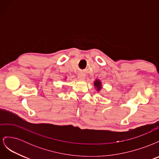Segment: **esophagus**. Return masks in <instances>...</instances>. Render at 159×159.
<instances>
[{"mask_svg": "<svg viewBox=\"0 0 159 159\" xmlns=\"http://www.w3.org/2000/svg\"><path fill=\"white\" fill-rule=\"evenodd\" d=\"M78 78L80 80H84L85 79V75H84L83 74H78Z\"/></svg>", "mask_w": 159, "mask_h": 159, "instance_id": "34e87169", "label": "esophagus"}]
</instances>
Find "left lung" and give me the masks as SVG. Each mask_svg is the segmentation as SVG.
<instances>
[{
  "label": "left lung",
  "mask_w": 159,
  "mask_h": 159,
  "mask_svg": "<svg viewBox=\"0 0 159 159\" xmlns=\"http://www.w3.org/2000/svg\"><path fill=\"white\" fill-rule=\"evenodd\" d=\"M93 85L95 86V88H96V90L97 91H99L101 89H102V81L99 80H95L94 81Z\"/></svg>",
  "instance_id": "1"
}]
</instances>
